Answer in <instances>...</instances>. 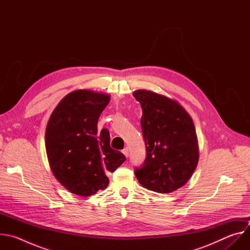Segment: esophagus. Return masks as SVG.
Masks as SVG:
<instances>
[{"label":"esophagus","mask_w":250,"mask_h":250,"mask_svg":"<svg viewBox=\"0 0 250 250\" xmlns=\"http://www.w3.org/2000/svg\"><path fill=\"white\" fill-rule=\"evenodd\" d=\"M123 153L125 154V157H128V154H129V151H128V148L127 147H125V148H124L123 149Z\"/></svg>","instance_id":"1"}]
</instances>
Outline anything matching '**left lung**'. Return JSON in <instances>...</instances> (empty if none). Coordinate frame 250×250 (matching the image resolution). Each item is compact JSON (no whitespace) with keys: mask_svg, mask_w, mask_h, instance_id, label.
<instances>
[{"mask_svg":"<svg viewBox=\"0 0 250 250\" xmlns=\"http://www.w3.org/2000/svg\"><path fill=\"white\" fill-rule=\"evenodd\" d=\"M146 157L134 174L142 187L157 193H170L184 186L199 161V146L192 118L175 100L163 95L136 90Z\"/></svg>","mask_w":250,"mask_h":250,"instance_id":"1","label":"left lung"}]
</instances>
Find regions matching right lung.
<instances>
[{
    "label": "right lung",
    "mask_w": 250,
    "mask_h": 250,
    "mask_svg": "<svg viewBox=\"0 0 250 250\" xmlns=\"http://www.w3.org/2000/svg\"><path fill=\"white\" fill-rule=\"evenodd\" d=\"M110 96L77 90L65 96L51 114L45 130V148L51 171L69 192L88 197L109 185L125 156L110 146V132H98V120Z\"/></svg>",
    "instance_id": "add662e5"
}]
</instances>
